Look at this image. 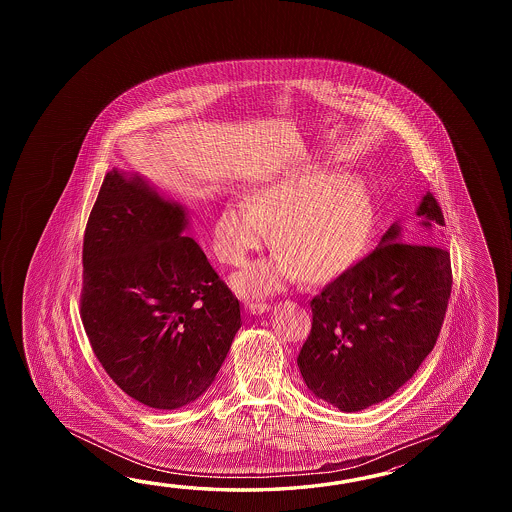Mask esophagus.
Masks as SVG:
<instances>
[{
	"mask_svg": "<svg viewBox=\"0 0 512 512\" xmlns=\"http://www.w3.org/2000/svg\"><path fill=\"white\" fill-rule=\"evenodd\" d=\"M245 309H247V313H251V315H263V313H267L269 311V305L267 304H258V302H251V304L245 305Z\"/></svg>",
	"mask_w": 512,
	"mask_h": 512,
	"instance_id": "esophagus-1",
	"label": "esophagus"
}]
</instances>
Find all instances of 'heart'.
I'll return each instance as SVG.
<instances>
[{
	"label": "heart",
	"instance_id": "obj_1",
	"mask_svg": "<svg viewBox=\"0 0 512 512\" xmlns=\"http://www.w3.org/2000/svg\"><path fill=\"white\" fill-rule=\"evenodd\" d=\"M271 229L276 252L232 278L243 298L280 291L298 276L311 285L335 282L368 249L375 229L371 188L359 175L311 166L280 175L229 201L212 221V251L225 265H243Z\"/></svg>",
	"mask_w": 512,
	"mask_h": 512
}]
</instances>
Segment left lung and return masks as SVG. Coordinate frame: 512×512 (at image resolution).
I'll use <instances>...</instances> for the list:
<instances>
[{
  "instance_id": "8db88e82",
  "label": "left lung",
  "mask_w": 512,
  "mask_h": 512,
  "mask_svg": "<svg viewBox=\"0 0 512 512\" xmlns=\"http://www.w3.org/2000/svg\"><path fill=\"white\" fill-rule=\"evenodd\" d=\"M415 216L417 230L404 236L393 223L370 256L311 302L298 368L309 392L340 412L392 397L439 337L452 291L450 254L435 245L445 218L430 192Z\"/></svg>"
}]
</instances>
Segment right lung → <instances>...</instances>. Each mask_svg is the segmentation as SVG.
Returning a JSON list of instances; mask_svg holds the SVG:
<instances>
[{
	"label": "right lung",
	"instance_id": "1",
	"mask_svg": "<svg viewBox=\"0 0 512 512\" xmlns=\"http://www.w3.org/2000/svg\"><path fill=\"white\" fill-rule=\"evenodd\" d=\"M188 221L146 177L113 168L84 234L91 348L122 392L155 410L207 392L241 327L240 302L185 236Z\"/></svg>",
	"mask_w": 512,
	"mask_h": 512
}]
</instances>
